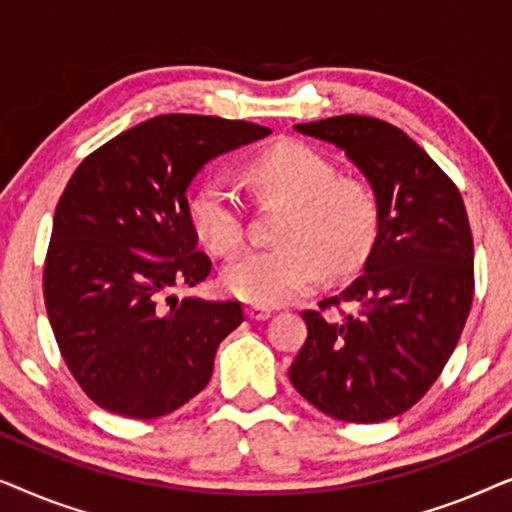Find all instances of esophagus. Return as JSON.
<instances>
[{
    "instance_id": "obj_1",
    "label": "esophagus",
    "mask_w": 512,
    "mask_h": 512,
    "mask_svg": "<svg viewBox=\"0 0 512 512\" xmlns=\"http://www.w3.org/2000/svg\"><path fill=\"white\" fill-rule=\"evenodd\" d=\"M247 317L251 321H265L272 317V310L270 307H263V305H247Z\"/></svg>"
}]
</instances>
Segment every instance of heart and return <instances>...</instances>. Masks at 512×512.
<instances>
[{
    "label": "heart",
    "instance_id": "heart-1",
    "mask_svg": "<svg viewBox=\"0 0 512 512\" xmlns=\"http://www.w3.org/2000/svg\"><path fill=\"white\" fill-rule=\"evenodd\" d=\"M258 193L286 200L275 247L244 251L223 272V286L254 305L303 298L321 275L345 277L366 258L377 233V200L361 179L338 177L326 156L303 142H282L244 167ZM188 219L214 256H230L244 242V207L219 177H209L188 200Z\"/></svg>",
    "mask_w": 512,
    "mask_h": 512
}]
</instances>
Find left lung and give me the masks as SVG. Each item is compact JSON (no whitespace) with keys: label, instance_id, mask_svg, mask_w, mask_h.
Here are the masks:
<instances>
[{"label":"left lung","instance_id":"left-lung-1","mask_svg":"<svg viewBox=\"0 0 512 512\" xmlns=\"http://www.w3.org/2000/svg\"><path fill=\"white\" fill-rule=\"evenodd\" d=\"M296 130L345 149L373 184L380 219L361 275L303 312L291 384L340 422H384L422 401L466 326L475 272L464 198L422 146L380 118L345 114Z\"/></svg>","mask_w":512,"mask_h":512}]
</instances>
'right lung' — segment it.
Returning <instances> with one entry per match:
<instances>
[{"label": "right lung", "instance_id": "obj_1", "mask_svg": "<svg viewBox=\"0 0 512 512\" xmlns=\"http://www.w3.org/2000/svg\"><path fill=\"white\" fill-rule=\"evenodd\" d=\"M270 135L219 116L165 114L81 160L62 191L44 300L69 373L90 401L130 419L170 415L207 387L237 300L170 296L205 282L186 188L207 160Z\"/></svg>", "mask_w": 512, "mask_h": 512}]
</instances>
